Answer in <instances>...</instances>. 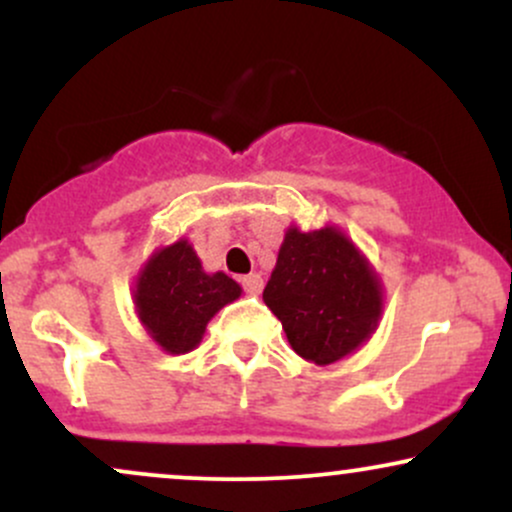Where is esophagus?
<instances>
[{
    "label": "esophagus",
    "mask_w": 512,
    "mask_h": 512,
    "mask_svg": "<svg viewBox=\"0 0 512 512\" xmlns=\"http://www.w3.org/2000/svg\"><path fill=\"white\" fill-rule=\"evenodd\" d=\"M240 284H243V289L248 291L250 296H257V293L262 291L264 281H262V274L252 272V274H248V276H243V279H240Z\"/></svg>",
    "instance_id": "34e87169"
}]
</instances>
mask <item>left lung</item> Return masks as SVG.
Returning a JSON list of instances; mask_svg holds the SVG:
<instances>
[{"mask_svg":"<svg viewBox=\"0 0 512 512\" xmlns=\"http://www.w3.org/2000/svg\"><path fill=\"white\" fill-rule=\"evenodd\" d=\"M291 349L315 366L354 354L383 317V281L342 228H286L262 293Z\"/></svg>","mask_w":512,"mask_h":512,"instance_id":"left-lung-1","label":"left lung"}]
</instances>
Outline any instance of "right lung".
Returning a JSON list of instances; mask_svg holds the SVG:
<instances>
[{
  "label": "right lung",
  "mask_w": 512,
  "mask_h": 512,
  "mask_svg": "<svg viewBox=\"0 0 512 512\" xmlns=\"http://www.w3.org/2000/svg\"><path fill=\"white\" fill-rule=\"evenodd\" d=\"M238 281L223 272H204L187 238L158 248L134 279V310L158 349L180 356L197 349L209 320L240 298Z\"/></svg>",
  "instance_id": "obj_1"
}]
</instances>
